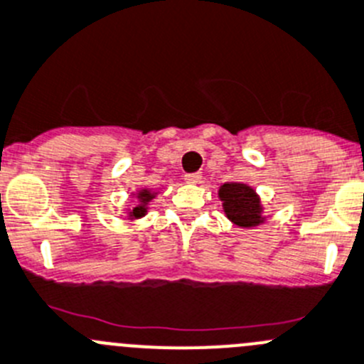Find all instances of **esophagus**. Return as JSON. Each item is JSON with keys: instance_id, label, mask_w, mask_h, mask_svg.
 <instances>
[{"instance_id": "1", "label": "esophagus", "mask_w": 364, "mask_h": 364, "mask_svg": "<svg viewBox=\"0 0 364 364\" xmlns=\"http://www.w3.org/2000/svg\"><path fill=\"white\" fill-rule=\"evenodd\" d=\"M184 178H186V182H188V184H198L200 180H202V175H200V173H188Z\"/></svg>"}]
</instances>
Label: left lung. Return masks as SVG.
<instances>
[{
	"instance_id": "8db88e82",
	"label": "left lung",
	"mask_w": 364,
	"mask_h": 364,
	"mask_svg": "<svg viewBox=\"0 0 364 364\" xmlns=\"http://www.w3.org/2000/svg\"><path fill=\"white\" fill-rule=\"evenodd\" d=\"M218 196L221 200V207L225 216L234 225L241 228H252L264 223L266 216H262L264 207L254 188L243 182H227L220 186Z\"/></svg>"
}]
</instances>
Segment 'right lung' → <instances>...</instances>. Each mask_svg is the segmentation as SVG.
Masks as SVG:
<instances>
[{"label": "right lung", "mask_w": 364, "mask_h": 364, "mask_svg": "<svg viewBox=\"0 0 364 364\" xmlns=\"http://www.w3.org/2000/svg\"><path fill=\"white\" fill-rule=\"evenodd\" d=\"M132 195L137 198V203L132 207V209L127 210L128 220H139V218H143L144 214L148 213V203L157 196V191H151V189L144 188V189H139V191L132 193Z\"/></svg>", "instance_id": "obj_1"}]
</instances>
